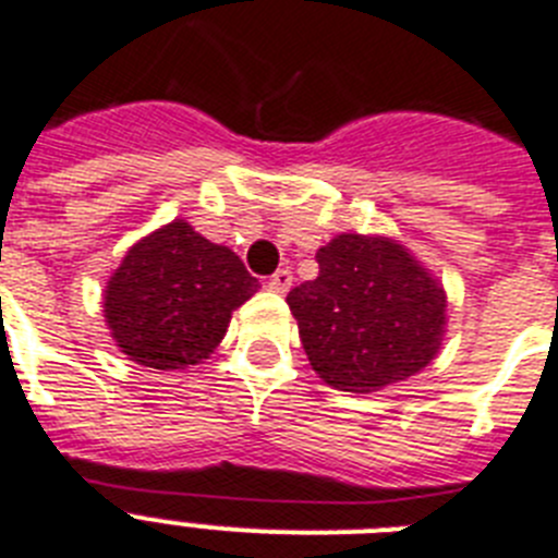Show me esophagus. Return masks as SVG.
<instances>
[{"label": "esophagus", "mask_w": 558, "mask_h": 558, "mask_svg": "<svg viewBox=\"0 0 558 558\" xmlns=\"http://www.w3.org/2000/svg\"><path fill=\"white\" fill-rule=\"evenodd\" d=\"M290 284H293V274H290L288 268H279L274 276H270L268 288L274 290V293H288Z\"/></svg>", "instance_id": "esophagus-1"}]
</instances>
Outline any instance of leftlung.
<instances>
[{"mask_svg": "<svg viewBox=\"0 0 558 558\" xmlns=\"http://www.w3.org/2000/svg\"><path fill=\"white\" fill-rule=\"evenodd\" d=\"M319 276L288 293L313 371L336 390L371 393L439 353L445 290L388 236L339 233L316 253Z\"/></svg>", "mask_w": 558, "mask_h": 558, "instance_id": "8db88e82", "label": "left lung"}]
</instances>
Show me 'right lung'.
<instances>
[{
	"label": "right lung",
	"instance_id": "1",
	"mask_svg": "<svg viewBox=\"0 0 558 558\" xmlns=\"http://www.w3.org/2000/svg\"><path fill=\"white\" fill-rule=\"evenodd\" d=\"M256 290L236 253L173 219L124 253L105 288V319L128 359L185 371L214 353L230 313Z\"/></svg>",
	"mask_w": 558,
	"mask_h": 558
}]
</instances>
